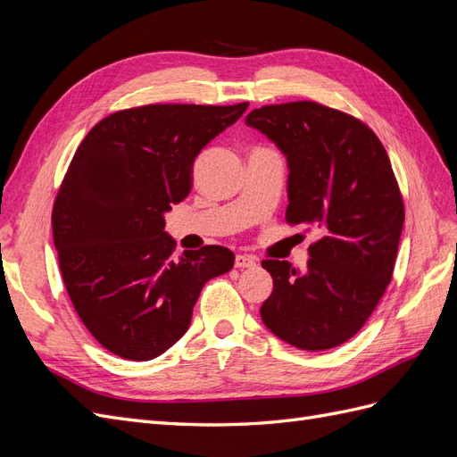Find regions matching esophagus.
<instances>
[{
	"label": "esophagus",
	"mask_w": 457,
	"mask_h": 457,
	"mask_svg": "<svg viewBox=\"0 0 457 457\" xmlns=\"http://www.w3.org/2000/svg\"><path fill=\"white\" fill-rule=\"evenodd\" d=\"M234 265H237V269H255L257 267V259L252 257V255H237V259H234Z\"/></svg>",
	"instance_id": "1"
}]
</instances>
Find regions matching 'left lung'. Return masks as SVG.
Returning <instances> with one entry per match:
<instances>
[{"instance_id": "1", "label": "left lung", "mask_w": 457, "mask_h": 457, "mask_svg": "<svg viewBox=\"0 0 457 457\" xmlns=\"http://www.w3.org/2000/svg\"><path fill=\"white\" fill-rule=\"evenodd\" d=\"M245 121L287 158L286 223L322 234L303 274L287 261L261 262L274 280L261 318L297 349H334L366 324L393 278L404 202L391 160L362 120L314 101L261 106Z\"/></svg>"}]
</instances>
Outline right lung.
I'll list each match as a JSON object with an SVG mask.
<instances>
[{"label": "right lung", "instance_id": "add662e5", "mask_svg": "<svg viewBox=\"0 0 457 457\" xmlns=\"http://www.w3.org/2000/svg\"><path fill=\"white\" fill-rule=\"evenodd\" d=\"M247 104L118 110L79 143L53 204V242L79 320L110 353L150 361L168 351L204 284L232 269L223 245L175 257L163 213L187 198L200 150Z\"/></svg>", "mask_w": 457, "mask_h": 457}]
</instances>
